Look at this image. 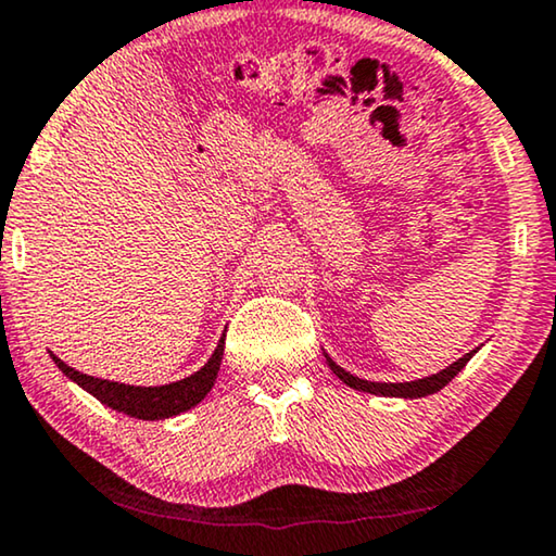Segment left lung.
I'll return each mask as SVG.
<instances>
[{
    "label": "left lung",
    "mask_w": 556,
    "mask_h": 556,
    "mask_svg": "<svg viewBox=\"0 0 556 556\" xmlns=\"http://www.w3.org/2000/svg\"><path fill=\"white\" fill-rule=\"evenodd\" d=\"M476 352H468L466 356H460L458 362H453L451 367L438 371V375L432 377H425V379H415V382H367V379H359L354 375H349L346 369H341L337 362L331 359V356H326V362H329V367L333 375H337L341 382L354 387V390L359 392H369V394H382V397H425V394H432V392H440L443 387L451 382V379L458 375V371L466 367L470 356H473Z\"/></svg>",
    "instance_id": "left-lung-1"
}]
</instances>
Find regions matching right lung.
<instances>
[{
    "label": "right lung",
    "instance_id": "obj_1",
    "mask_svg": "<svg viewBox=\"0 0 556 556\" xmlns=\"http://www.w3.org/2000/svg\"><path fill=\"white\" fill-rule=\"evenodd\" d=\"M225 352V337L219 339L215 354L210 356V362L204 364L200 371H194L192 377L179 379V382L162 384V387H134V384H121V382H109V379L88 377L83 371H75L67 367L65 362H60L55 354H52V362L58 364V369L63 371L65 377H71L73 382H78L83 390L93 394L96 400H101L103 405H109L116 413L139 417V420H164V417H174L185 409L200 405L204 394L212 390L215 384L219 362H223Z\"/></svg>",
    "mask_w": 556,
    "mask_h": 556
}]
</instances>
